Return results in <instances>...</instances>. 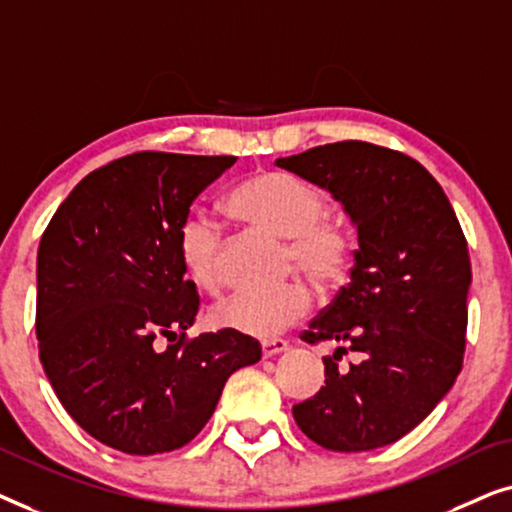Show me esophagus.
Wrapping results in <instances>:
<instances>
[{"label":"esophagus","instance_id":"esophagus-1","mask_svg":"<svg viewBox=\"0 0 512 512\" xmlns=\"http://www.w3.org/2000/svg\"><path fill=\"white\" fill-rule=\"evenodd\" d=\"M286 349H289V342L282 338H272V340L261 342V352L265 359H270V356H275V354H282V352H286Z\"/></svg>","mask_w":512,"mask_h":512}]
</instances>
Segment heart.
Returning a JSON list of instances; mask_svg holds the SVG:
<instances>
[{"label": "heart", "mask_w": 512, "mask_h": 512, "mask_svg": "<svg viewBox=\"0 0 512 512\" xmlns=\"http://www.w3.org/2000/svg\"><path fill=\"white\" fill-rule=\"evenodd\" d=\"M326 193L289 172L251 174L228 195V209L284 240L286 270H298L321 291L345 282L354 265L356 240L345 219L326 212ZM179 261L200 291L216 293L223 282V235L205 214L184 219L177 235ZM312 291L286 282L272 291H237L212 310L214 324L230 331L275 338L310 312Z\"/></svg>", "instance_id": "1"}]
</instances>
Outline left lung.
Returning <instances> with one entry per match:
<instances>
[{
  "mask_svg": "<svg viewBox=\"0 0 512 512\" xmlns=\"http://www.w3.org/2000/svg\"><path fill=\"white\" fill-rule=\"evenodd\" d=\"M277 165L328 188L359 233L352 282L300 333L338 349L324 356L326 387L293 405V419L333 452L396 443L436 408L464 363V230L426 167L387 146L347 139ZM349 351L360 361L342 367Z\"/></svg>",
  "mask_w": 512,
  "mask_h": 512,
  "instance_id": "obj_1",
  "label": "left lung"
}]
</instances>
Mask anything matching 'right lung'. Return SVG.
<instances>
[{"label":"right lung","instance_id":"1","mask_svg":"<svg viewBox=\"0 0 512 512\" xmlns=\"http://www.w3.org/2000/svg\"><path fill=\"white\" fill-rule=\"evenodd\" d=\"M235 156L137 151L90 172L41 235L37 340L69 417L125 454L198 436L258 340L230 328L188 338L200 298L177 235ZM167 337L168 345L162 340Z\"/></svg>","mask_w":512,"mask_h":512}]
</instances>
